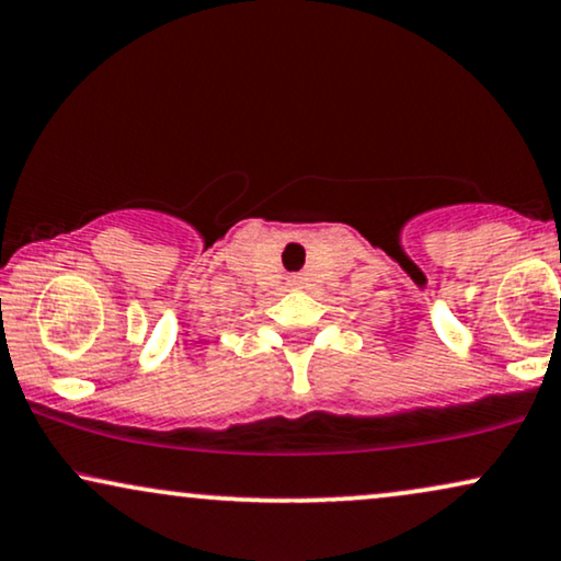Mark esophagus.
Instances as JSON below:
<instances>
[{"instance_id": "34e87169", "label": "esophagus", "mask_w": 561, "mask_h": 561, "mask_svg": "<svg viewBox=\"0 0 561 561\" xmlns=\"http://www.w3.org/2000/svg\"><path fill=\"white\" fill-rule=\"evenodd\" d=\"M288 286L301 288L304 286V278H301V275H288Z\"/></svg>"}]
</instances>
